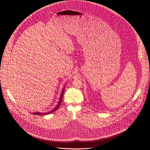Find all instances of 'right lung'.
I'll use <instances>...</instances> for the list:
<instances>
[{"instance_id":"obj_1","label":"right lung","mask_w":150,"mask_h":150,"mask_svg":"<svg viewBox=\"0 0 150 150\" xmlns=\"http://www.w3.org/2000/svg\"><path fill=\"white\" fill-rule=\"evenodd\" d=\"M64 89H65V87H64V88H63L62 91V92L61 93V96H60V98H59V102L58 105H57V106L55 107L53 110H52L50 112H45V113H43V112H33V113H31V114H33L35 115H47V114H51V113H53V112H54L55 111H57V109L59 107L61 103V101H62V97H63V93H64Z\"/></svg>"}]
</instances>
